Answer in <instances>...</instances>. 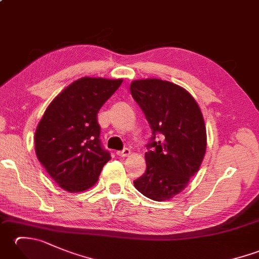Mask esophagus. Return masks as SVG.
<instances>
[{"label":"esophagus","mask_w":259,"mask_h":259,"mask_svg":"<svg viewBox=\"0 0 259 259\" xmlns=\"http://www.w3.org/2000/svg\"><path fill=\"white\" fill-rule=\"evenodd\" d=\"M117 155L120 157H129L131 155V150L129 148H125V149L121 150V151H117Z\"/></svg>","instance_id":"34e87169"}]
</instances>
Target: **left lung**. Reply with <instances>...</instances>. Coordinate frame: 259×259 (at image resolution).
Instances as JSON below:
<instances>
[{"label": "left lung", "mask_w": 259, "mask_h": 259, "mask_svg": "<svg viewBox=\"0 0 259 259\" xmlns=\"http://www.w3.org/2000/svg\"><path fill=\"white\" fill-rule=\"evenodd\" d=\"M130 92L152 129L147 146L152 150L145 153L147 170L134 185L152 200H169L188 186L205 157L207 133L201 110L188 91L169 81L135 80Z\"/></svg>", "instance_id": "8db88e82"}]
</instances>
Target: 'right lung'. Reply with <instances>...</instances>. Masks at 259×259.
Segmentation results:
<instances>
[{
    "mask_svg": "<svg viewBox=\"0 0 259 259\" xmlns=\"http://www.w3.org/2000/svg\"><path fill=\"white\" fill-rule=\"evenodd\" d=\"M122 79L84 78L69 84L49 104L34 135L35 153L60 188H91L111 157L101 147L97 114Z\"/></svg>",
    "mask_w": 259,
    "mask_h": 259,
    "instance_id": "1",
    "label": "right lung"
}]
</instances>
